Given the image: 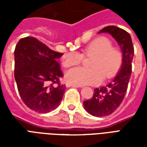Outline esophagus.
Masks as SVG:
<instances>
[{
  "label": "esophagus",
  "instance_id": "1",
  "mask_svg": "<svg viewBox=\"0 0 147 147\" xmlns=\"http://www.w3.org/2000/svg\"><path fill=\"white\" fill-rule=\"evenodd\" d=\"M66 86H67V87H71V86H72V87H82V86H80V85L72 84V83H67V84H66Z\"/></svg>",
  "mask_w": 147,
  "mask_h": 147
}]
</instances>
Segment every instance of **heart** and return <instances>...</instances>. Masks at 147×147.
Listing matches in <instances>:
<instances>
[{
  "mask_svg": "<svg viewBox=\"0 0 147 147\" xmlns=\"http://www.w3.org/2000/svg\"><path fill=\"white\" fill-rule=\"evenodd\" d=\"M85 57H92L89 66L78 67L67 71L65 78L68 83L77 85L98 84L105 79L113 77L122 64L123 57L119 49L112 46L109 39L100 37L89 43L83 50ZM83 55L78 52H68L62 59L64 67H71L81 63Z\"/></svg>",
  "mask_w": 147,
  "mask_h": 147,
  "instance_id": "heart-1",
  "label": "heart"
}]
</instances>
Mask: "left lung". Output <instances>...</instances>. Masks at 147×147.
Listing matches in <instances>:
<instances>
[{"label":"left lung","instance_id":"left-lung-1","mask_svg":"<svg viewBox=\"0 0 147 147\" xmlns=\"http://www.w3.org/2000/svg\"><path fill=\"white\" fill-rule=\"evenodd\" d=\"M98 33L111 34L119 44L123 54L121 67L113 80L106 86L96 88L92 98L83 102L87 113L94 117H102L113 113L123 102L131 75L134 46L131 35L120 27L108 26Z\"/></svg>","mask_w":147,"mask_h":147}]
</instances>
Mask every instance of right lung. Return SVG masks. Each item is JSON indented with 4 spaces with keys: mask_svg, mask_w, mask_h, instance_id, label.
Returning a JSON list of instances; mask_svg holds the SVG:
<instances>
[{
    "mask_svg": "<svg viewBox=\"0 0 147 147\" xmlns=\"http://www.w3.org/2000/svg\"><path fill=\"white\" fill-rule=\"evenodd\" d=\"M14 54L15 80L25 105L39 113L57 108L66 89L60 82L63 73L57 62L63 53L26 37L18 42Z\"/></svg>",
    "mask_w": 147,
    "mask_h": 147,
    "instance_id": "add662e5",
    "label": "right lung"
}]
</instances>
